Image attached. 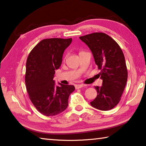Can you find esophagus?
Listing matches in <instances>:
<instances>
[{
    "instance_id": "esophagus-1",
    "label": "esophagus",
    "mask_w": 146,
    "mask_h": 146,
    "mask_svg": "<svg viewBox=\"0 0 146 146\" xmlns=\"http://www.w3.org/2000/svg\"><path fill=\"white\" fill-rule=\"evenodd\" d=\"M75 86L76 89H80L82 87H84V86H86V85H84V84H76Z\"/></svg>"
}]
</instances>
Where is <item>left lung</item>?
Returning a JSON list of instances; mask_svg holds the SVG:
<instances>
[{"label": "left lung", "instance_id": "left-lung-1", "mask_svg": "<svg viewBox=\"0 0 146 146\" xmlns=\"http://www.w3.org/2000/svg\"><path fill=\"white\" fill-rule=\"evenodd\" d=\"M79 38L92 52L102 80L101 87H95L97 96L91 105L102 111L111 110L119 103L127 80L122 49L115 40L104 33H93Z\"/></svg>", "mask_w": 146, "mask_h": 146}]
</instances>
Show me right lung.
<instances>
[{
    "label": "right lung",
    "mask_w": 146,
    "mask_h": 146,
    "mask_svg": "<svg viewBox=\"0 0 146 146\" xmlns=\"http://www.w3.org/2000/svg\"><path fill=\"white\" fill-rule=\"evenodd\" d=\"M72 38H46L36 44L26 61L25 82L29 99L44 115L55 116L68 107L70 94L75 90L72 85H55V70L60 67L64 51Z\"/></svg>",
    "instance_id": "right-lung-1"
}]
</instances>
